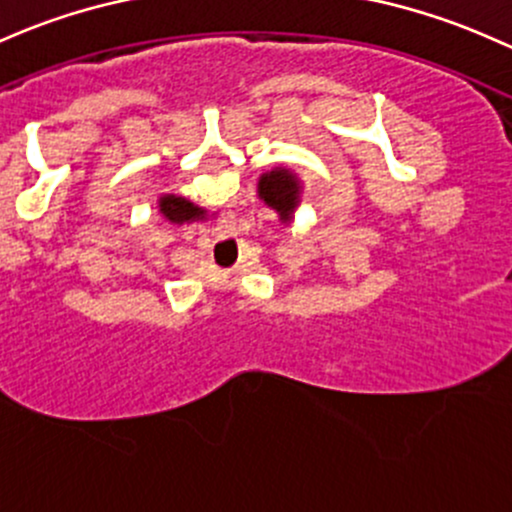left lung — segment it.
Masks as SVG:
<instances>
[{
  "label": "left lung",
  "instance_id": "left-lung-1",
  "mask_svg": "<svg viewBox=\"0 0 512 512\" xmlns=\"http://www.w3.org/2000/svg\"><path fill=\"white\" fill-rule=\"evenodd\" d=\"M258 195L266 200L268 207L280 212V219H290L300 200V185L288 170H271L258 183Z\"/></svg>",
  "mask_w": 512,
  "mask_h": 512
}]
</instances>
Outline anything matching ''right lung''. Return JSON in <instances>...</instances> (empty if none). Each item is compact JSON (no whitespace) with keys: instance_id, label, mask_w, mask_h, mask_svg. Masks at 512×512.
Listing matches in <instances>:
<instances>
[{"instance_id":"right-lung-1","label":"right lung","mask_w":512,"mask_h":512,"mask_svg":"<svg viewBox=\"0 0 512 512\" xmlns=\"http://www.w3.org/2000/svg\"><path fill=\"white\" fill-rule=\"evenodd\" d=\"M161 210L170 219V222H185V219H192L200 214L197 207H192L188 200H180V197H163Z\"/></svg>"}]
</instances>
